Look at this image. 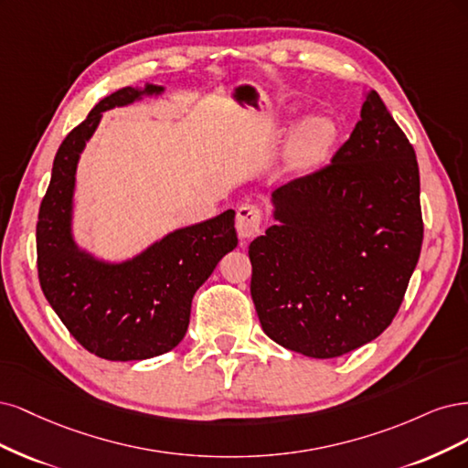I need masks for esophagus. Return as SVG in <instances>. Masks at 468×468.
<instances>
[{"label": "esophagus", "mask_w": 468, "mask_h": 468, "mask_svg": "<svg viewBox=\"0 0 468 468\" xmlns=\"http://www.w3.org/2000/svg\"><path fill=\"white\" fill-rule=\"evenodd\" d=\"M261 221H262V209L259 206H250L245 204L237 209V221L235 228L240 239H250L261 229Z\"/></svg>", "instance_id": "1"}]
</instances>
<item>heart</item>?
<instances>
[{
	"mask_svg": "<svg viewBox=\"0 0 468 468\" xmlns=\"http://www.w3.org/2000/svg\"><path fill=\"white\" fill-rule=\"evenodd\" d=\"M335 124L328 118L313 116L303 120L293 132L290 147H288V161L293 169H309L319 163L328 147L335 142Z\"/></svg>",
	"mask_w": 468,
	"mask_h": 468,
	"instance_id": "1",
	"label": "heart"
}]
</instances>
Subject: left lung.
<instances>
[{
	"label": "left lung",
	"mask_w": 468,
	"mask_h": 468,
	"mask_svg": "<svg viewBox=\"0 0 468 468\" xmlns=\"http://www.w3.org/2000/svg\"><path fill=\"white\" fill-rule=\"evenodd\" d=\"M274 219L249 256L264 333L309 357H338L393 323L424 221L414 147L377 91L333 157L272 192Z\"/></svg>",
	"instance_id": "obj_1"
}]
</instances>
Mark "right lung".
Returning <instances> with one entry per match:
<instances>
[{
  "label": "right lung",
  "mask_w": 468,
  "mask_h": 468,
  "mask_svg": "<svg viewBox=\"0 0 468 468\" xmlns=\"http://www.w3.org/2000/svg\"><path fill=\"white\" fill-rule=\"evenodd\" d=\"M159 93L163 87L152 83L124 87L95 104L59 145L38 212L37 266L44 297L85 350L111 361L147 359L173 350L186 335L196 290L237 247L233 209L176 229L120 264L97 261L75 245V169L87 140L104 111Z\"/></svg>",
  "instance_id": "obj_1"
}]
</instances>
